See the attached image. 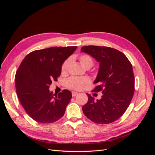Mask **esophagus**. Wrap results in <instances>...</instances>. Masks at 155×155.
<instances>
[{
  "label": "esophagus",
  "instance_id": "obj_1",
  "mask_svg": "<svg viewBox=\"0 0 155 155\" xmlns=\"http://www.w3.org/2000/svg\"><path fill=\"white\" fill-rule=\"evenodd\" d=\"M78 94V93L77 92H72V95L73 97L77 96Z\"/></svg>",
  "mask_w": 155,
  "mask_h": 155
}]
</instances>
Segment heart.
<instances>
[{"label":"heart","instance_id":"b5f03b06","mask_svg":"<svg viewBox=\"0 0 155 155\" xmlns=\"http://www.w3.org/2000/svg\"><path fill=\"white\" fill-rule=\"evenodd\" d=\"M79 61L82 66L85 68H90L92 67L94 61L91 56L89 55H82L79 57ZM70 64V60L65 61L62 65L61 71L63 73L66 72ZM90 80L87 78H72L67 81V86L68 88L76 91H81L85 88Z\"/></svg>","mask_w":155,"mask_h":155}]
</instances>
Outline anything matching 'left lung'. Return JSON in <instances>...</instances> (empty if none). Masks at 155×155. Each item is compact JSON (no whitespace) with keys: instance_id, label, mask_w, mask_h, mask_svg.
<instances>
[{"instance_id":"obj_1","label":"left lung","mask_w":155,"mask_h":155,"mask_svg":"<svg viewBox=\"0 0 155 155\" xmlns=\"http://www.w3.org/2000/svg\"><path fill=\"white\" fill-rule=\"evenodd\" d=\"M81 51L91 55L100 68L94 83V92L101 91L100 100L87 94L88 101L82 107L84 114L93 122L108 124L119 119L127 109L134 92L132 64L119 50L107 46H84Z\"/></svg>"}]
</instances>
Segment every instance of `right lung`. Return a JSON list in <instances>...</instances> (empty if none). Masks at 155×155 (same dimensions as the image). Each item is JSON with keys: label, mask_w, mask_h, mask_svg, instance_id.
<instances>
[{"label": "right lung", "mask_w": 155, "mask_h": 155, "mask_svg": "<svg viewBox=\"0 0 155 155\" xmlns=\"http://www.w3.org/2000/svg\"><path fill=\"white\" fill-rule=\"evenodd\" d=\"M78 46L51 47L37 50L22 60L15 74L17 94L22 106L37 122L50 124L64 115L72 98L68 90L53 94L49 90L58 81L64 61Z\"/></svg>", "instance_id": "right-lung-1"}]
</instances>
